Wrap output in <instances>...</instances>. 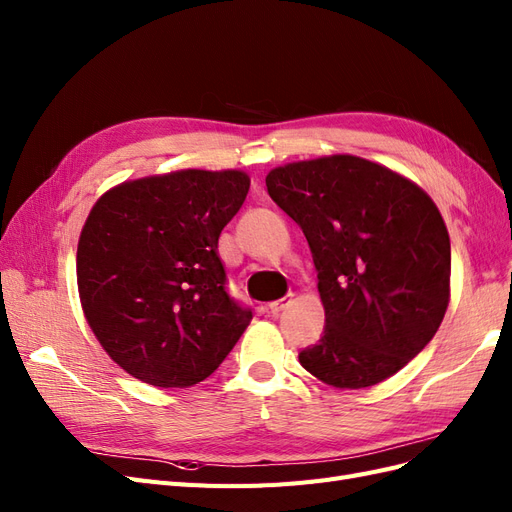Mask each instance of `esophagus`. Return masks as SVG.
<instances>
[{"label":"esophagus","mask_w":512,"mask_h":512,"mask_svg":"<svg viewBox=\"0 0 512 512\" xmlns=\"http://www.w3.org/2000/svg\"><path fill=\"white\" fill-rule=\"evenodd\" d=\"M290 305V297H284V299H277V301H271L269 303V309H271V314H280V312H284V309Z\"/></svg>","instance_id":"esophagus-1"}]
</instances>
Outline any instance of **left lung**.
Segmentation results:
<instances>
[{
    "label": "left lung",
    "mask_w": 512,
    "mask_h": 512,
    "mask_svg": "<svg viewBox=\"0 0 512 512\" xmlns=\"http://www.w3.org/2000/svg\"><path fill=\"white\" fill-rule=\"evenodd\" d=\"M273 203L309 243L324 331L301 365L337 389L374 386L436 335L451 297V239L433 200L356 156L292 162L267 175Z\"/></svg>",
    "instance_id": "1"
}]
</instances>
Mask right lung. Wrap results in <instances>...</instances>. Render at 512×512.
I'll return each mask as SVG.
<instances>
[{"mask_svg":"<svg viewBox=\"0 0 512 512\" xmlns=\"http://www.w3.org/2000/svg\"><path fill=\"white\" fill-rule=\"evenodd\" d=\"M250 190L241 170H177L126 181L91 209L76 282L91 331L130 376L162 389L209 378L252 309L226 292L222 228Z\"/></svg>","mask_w":512,"mask_h":512,"instance_id":"add662e5","label":"right lung"}]
</instances>
